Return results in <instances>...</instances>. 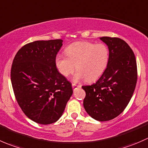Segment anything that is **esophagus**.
Returning <instances> with one entry per match:
<instances>
[{
    "label": "esophagus",
    "mask_w": 148,
    "mask_h": 148,
    "mask_svg": "<svg viewBox=\"0 0 148 148\" xmlns=\"http://www.w3.org/2000/svg\"><path fill=\"white\" fill-rule=\"evenodd\" d=\"M72 87H73V88L75 89V88H80L81 87V86H80V85H76V84H75V83H73Z\"/></svg>",
    "instance_id": "obj_1"
}]
</instances>
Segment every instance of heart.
I'll return each instance as SVG.
<instances>
[{
    "label": "heart",
    "mask_w": 148,
    "mask_h": 148,
    "mask_svg": "<svg viewBox=\"0 0 148 148\" xmlns=\"http://www.w3.org/2000/svg\"><path fill=\"white\" fill-rule=\"evenodd\" d=\"M65 54L67 57L56 55L55 65L64 77L73 73L76 66L78 71L74 76L75 81H95L105 72L109 61V49L103 43L75 42L65 48Z\"/></svg>",
    "instance_id": "heart-1"
}]
</instances>
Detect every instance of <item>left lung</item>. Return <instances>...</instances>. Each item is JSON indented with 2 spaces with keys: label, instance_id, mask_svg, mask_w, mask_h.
<instances>
[{
  "label": "left lung",
  "instance_id": "8db88e82",
  "mask_svg": "<svg viewBox=\"0 0 148 148\" xmlns=\"http://www.w3.org/2000/svg\"><path fill=\"white\" fill-rule=\"evenodd\" d=\"M108 45L109 61L100 78L86 91L83 106L93 119L105 122L119 116L128 105L137 80V67L132 49L123 39L103 36Z\"/></svg>",
  "mask_w": 148,
  "mask_h": 148
}]
</instances>
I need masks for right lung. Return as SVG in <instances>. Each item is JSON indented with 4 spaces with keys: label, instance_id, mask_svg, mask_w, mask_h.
Listing matches in <instances>:
<instances>
[{
    "label": "right lung",
    "instance_id": "1",
    "mask_svg": "<svg viewBox=\"0 0 148 148\" xmlns=\"http://www.w3.org/2000/svg\"><path fill=\"white\" fill-rule=\"evenodd\" d=\"M62 45V39L30 42L13 60L11 79L15 98L25 115L36 123L57 122L73 94L72 84L55 65Z\"/></svg>",
    "mask_w": 148,
    "mask_h": 148
}]
</instances>
